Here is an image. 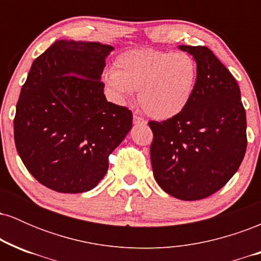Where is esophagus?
<instances>
[{
    "label": "esophagus",
    "mask_w": 261,
    "mask_h": 261,
    "mask_svg": "<svg viewBox=\"0 0 261 261\" xmlns=\"http://www.w3.org/2000/svg\"><path fill=\"white\" fill-rule=\"evenodd\" d=\"M134 124L135 125H146L147 124V121H146L145 119L141 118V116L137 115V114H134Z\"/></svg>",
    "instance_id": "1"
}]
</instances>
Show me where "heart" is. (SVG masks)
Instances as JSON below:
<instances>
[{
	"label": "heart",
	"instance_id": "1",
	"mask_svg": "<svg viewBox=\"0 0 261 261\" xmlns=\"http://www.w3.org/2000/svg\"><path fill=\"white\" fill-rule=\"evenodd\" d=\"M115 70L104 73V82L119 103L139 91L142 110L157 120L180 114L193 98L197 82V64L187 53L133 49L115 60Z\"/></svg>",
	"mask_w": 261,
	"mask_h": 261
}]
</instances>
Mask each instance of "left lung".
Listing matches in <instances>:
<instances>
[{
	"mask_svg": "<svg viewBox=\"0 0 261 261\" xmlns=\"http://www.w3.org/2000/svg\"><path fill=\"white\" fill-rule=\"evenodd\" d=\"M197 64L188 107L174 118L149 121L151 163L158 185L185 201L205 199L234 175L247 149V118L232 73L206 46L179 45Z\"/></svg>",
	"mask_w": 261,
	"mask_h": 261,
	"instance_id": "obj_1",
	"label": "left lung"
}]
</instances>
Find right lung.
I'll use <instances>...</instances> for the list:
<instances>
[{"instance_id": "obj_1", "label": "right lung", "mask_w": 261, "mask_h": 261, "mask_svg": "<svg viewBox=\"0 0 261 261\" xmlns=\"http://www.w3.org/2000/svg\"><path fill=\"white\" fill-rule=\"evenodd\" d=\"M112 45L58 40L33 62L13 120L25 168L59 193L92 190L133 127V113L107 100L100 76Z\"/></svg>"}]
</instances>
